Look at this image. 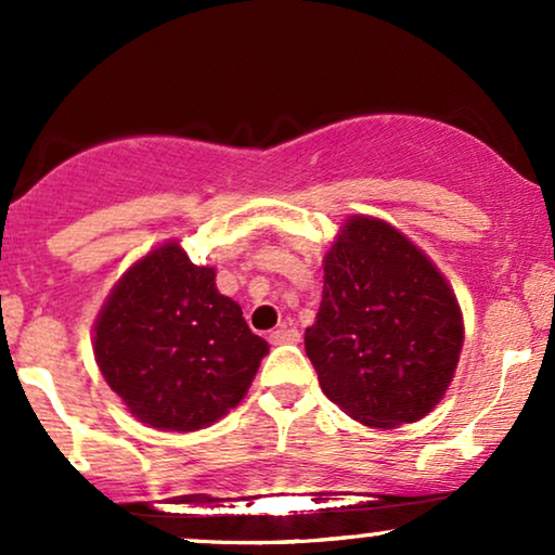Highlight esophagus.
Masks as SVG:
<instances>
[{"instance_id":"1","label":"esophagus","mask_w":555,"mask_h":555,"mask_svg":"<svg viewBox=\"0 0 555 555\" xmlns=\"http://www.w3.org/2000/svg\"><path fill=\"white\" fill-rule=\"evenodd\" d=\"M301 339V334L294 330V326H279L276 332H271V337H269V341L271 345H296V341Z\"/></svg>"}]
</instances>
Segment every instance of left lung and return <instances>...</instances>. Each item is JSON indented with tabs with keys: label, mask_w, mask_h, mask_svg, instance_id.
<instances>
[{
	"label": "left lung",
	"mask_w": 555,
	"mask_h": 555,
	"mask_svg": "<svg viewBox=\"0 0 555 555\" xmlns=\"http://www.w3.org/2000/svg\"><path fill=\"white\" fill-rule=\"evenodd\" d=\"M463 339L455 292L430 256L382 218H345L304 334L324 395L366 427L417 423L448 392Z\"/></svg>",
	"instance_id": "8db88e82"
}]
</instances>
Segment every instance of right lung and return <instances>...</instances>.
Masks as SVG:
<instances>
[{"label": "right lung", "mask_w": 555, "mask_h": 555, "mask_svg": "<svg viewBox=\"0 0 555 555\" xmlns=\"http://www.w3.org/2000/svg\"><path fill=\"white\" fill-rule=\"evenodd\" d=\"M107 387L138 423L163 433L210 427L244 400L269 345L178 241L118 279L92 326Z\"/></svg>", "instance_id": "1"}]
</instances>
